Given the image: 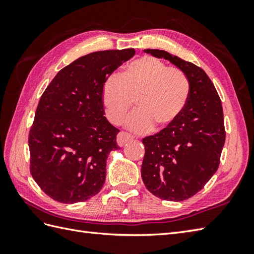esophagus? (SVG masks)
I'll return each mask as SVG.
<instances>
[{
	"instance_id": "esophagus-1",
	"label": "esophagus",
	"mask_w": 254,
	"mask_h": 254,
	"mask_svg": "<svg viewBox=\"0 0 254 254\" xmlns=\"http://www.w3.org/2000/svg\"><path fill=\"white\" fill-rule=\"evenodd\" d=\"M133 138L132 135H130V134H127L126 132H120L118 134L117 136V143L119 146H124L126 145V143H127L128 141H131V139Z\"/></svg>"
}]
</instances>
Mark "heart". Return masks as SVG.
I'll return each instance as SVG.
<instances>
[{"label":"heart","instance_id":"b5f03b06","mask_svg":"<svg viewBox=\"0 0 254 254\" xmlns=\"http://www.w3.org/2000/svg\"><path fill=\"white\" fill-rule=\"evenodd\" d=\"M191 86L181 69L170 67L154 57L145 56L127 65L121 75L112 74L102 86L106 115L113 124H120L132 107L127 127L135 132H147L172 126L185 111Z\"/></svg>","mask_w":254,"mask_h":254}]
</instances>
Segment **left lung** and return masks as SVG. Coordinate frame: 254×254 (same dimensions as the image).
I'll return each instance as SVG.
<instances>
[{"mask_svg":"<svg viewBox=\"0 0 254 254\" xmlns=\"http://www.w3.org/2000/svg\"><path fill=\"white\" fill-rule=\"evenodd\" d=\"M144 51L180 68L191 86L181 117L142 141L145 187L159 198L181 202L201 191L218 169L226 138L222 101L201 67L164 50Z\"/></svg>","mask_w":254,"mask_h":254,"instance_id":"left-lung-1","label":"left lung"}]
</instances>
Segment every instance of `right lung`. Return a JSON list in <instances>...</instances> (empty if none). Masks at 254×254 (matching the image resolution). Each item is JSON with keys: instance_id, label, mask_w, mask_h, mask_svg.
<instances>
[{"instance_id": "obj_1", "label": "right lung", "mask_w": 254, "mask_h": 254, "mask_svg": "<svg viewBox=\"0 0 254 254\" xmlns=\"http://www.w3.org/2000/svg\"><path fill=\"white\" fill-rule=\"evenodd\" d=\"M134 49L80 57L63 67L46 88L29 132L30 172L55 201L73 204L98 193L106 161L119 130L104 116L102 86Z\"/></svg>"}]
</instances>
